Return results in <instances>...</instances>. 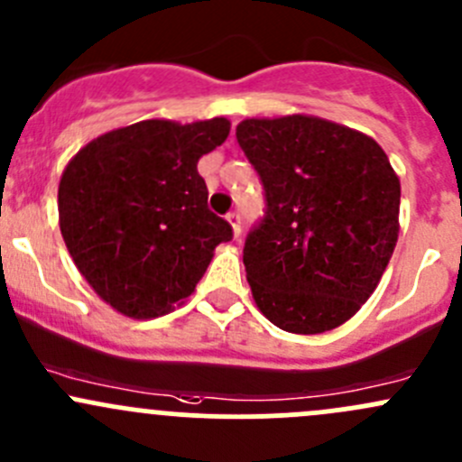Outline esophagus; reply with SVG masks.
Listing matches in <instances>:
<instances>
[{
	"label": "esophagus",
	"instance_id": "1",
	"mask_svg": "<svg viewBox=\"0 0 462 462\" xmlns=\"http://www.w3.org/2000/svg\"><path fill=\"white\" fill-rule=\"evenodd\" d=\"M227 221H230L235 236H239L241 235V214L239 212H230V214H227Z\"/></svg>",
	"mask_w": 462,
	"mask_h": 462
}]
</instances>
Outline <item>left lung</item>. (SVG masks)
Wrapping results in <instances>:
<instances>
[{
  "label": "left lung",
  "instance_id": "8db88e82",
  "mask_svg": "<svg viewBox=\"0 0 462 462\" xmlns=\"http://www.w3.org/2000/svg\"><path fill=\"white\" fill-rule=\"evenodd\" d=\"M236 143L257 170L263 217L244 265L259 310L288 333L351 319L398 241L400 180L374 138L310 116L250 118Z\"/></svg>",
  "mask_w": 462,
  "mask_h": 462
}]
</instances>
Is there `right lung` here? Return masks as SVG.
<instances>
[{
    "label": "right lung",
    "mask_w": 462,
    "mask_h": 462,
    "mask_svg": "<svg viewBox=\"0 0 462 462\" xmlns=\"http://www.w3.org/2000/svg\"><path fill=\"white\" fill-rule=\"evenodd\" d=\"M230 134L226 118L143 120L82 147L58 189L60 230L82 277L127 318L189 297L232 226L208 208L197 162Z\"/></svg>",
    "instance_id": "add662e5"
}]
</instances>
